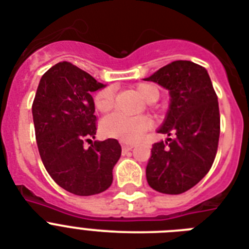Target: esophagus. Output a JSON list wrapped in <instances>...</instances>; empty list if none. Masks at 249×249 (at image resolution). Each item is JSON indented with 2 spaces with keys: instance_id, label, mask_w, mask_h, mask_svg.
<instances>
[{
  "instance_id": "esophagus-1",
  "label": "esophagus",
  "mask_w": 249,
  "mask_h": 249,
  "mask_svg": "<svg viewBox=\"0 0 249 249\" xmlns=\"http://www.w3.org/2000/svg\"><path fill=\"white\" fill-rule=\"evenodd\" d=\"M121 147H123V151H130V150H132V148L134 147V144H125V143H123V146H121Z\"/></svg>"
}]
</instances>
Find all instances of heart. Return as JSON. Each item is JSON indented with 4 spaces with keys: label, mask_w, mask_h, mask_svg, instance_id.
<instances>
[{
    "label": "heart",
    "mask_w": 249,
    "mask_h": 249,
    "mask_svg": "<svg viewBox=\"0 0 249 249\" xmlns=\"http://www.w3.org/2000/svg\"><path fill=\"white\" fill-rule=\"evenodd\" d=\"M137 93L147 103H154L159 99L160 91L158 86L150 83H141L136 85ZM115 90L112 86H106L94 95V107L99 112H108L113 107ZM151 126V120L147 116L129 117L121 113H112L106 116L101 123L102 133L111 138L134 142L140 140L148 128Z\"/></svg>",
    "instance_id": "1"
}]
</instances>
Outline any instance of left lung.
Returning <instances> with one entry per match:
<instances>
[{"label": "left lung", "instance_id": "1", "mask_svg": "<svg viewBox=\"0 0 249 249\" xmlns=\"http://www.w3.org/2000/svg\"><path fill=\"white\" fill-rule=\"evenodd\" d=\"M146 81L169 90V112L159 133L174 136L152 144L146 178L156 191L177 195L196 185L214 161L220 140L217 94L207 70L190 60H174Z\"/></svg>", "mask_w": 249, "mask_h": 249}]
</instances>
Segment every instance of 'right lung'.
<instances>
[{"label":"right lung","instance_id":"obj_1","mask_svg":"<svg viewBox=\"0 0 249 249\" xmlns=\"http://www.w3.org/2000/svg\"><path fill=\"white\" fill-rule=\"evenodd\" d=\"M103 86L70 62H59L42 75L32 105L45 168L62 189L80 196L108 189L121 155L117 140L91 141L97 133L91 93Z\"/></svg>","mask_w":249,"mask_h":249}]
</instances>
